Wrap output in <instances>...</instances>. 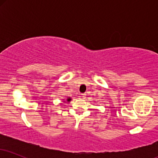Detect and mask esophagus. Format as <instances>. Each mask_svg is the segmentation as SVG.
<instances>
[{"label": "esophagus", "mask_w": 158, "mask_h": 158, "mask_svg": "<svg viewBox=\"0 0 158 158\" xmlns=\"http://www.w3.org/2000/svg\"><path fill=\"white\" fill-rule=\"evenodd\" d=\"M81 98H83V99H85V98H86V94H81Z\"/></svg>", "instance_id": "34e87169"}]
</instances>
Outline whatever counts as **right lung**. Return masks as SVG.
I'll return each mask as SVG.
<instances>
[{
	"label": "right lung",
	"mask_w": 158,
	"mask_h": 158,
	"mask_svg": "<svg viewBox=\"0 0 158 158\" xmlns=\"http://www.w3.org/2000/svg\"><path fill=\"white\" fill-rule=\"evenodd\" d=\"M70 100H71V99H70V98H68V99H67V101H68V102H70Z\"/></svg>",
	"instance_id": "right-lung-1"
}]
</instances>
